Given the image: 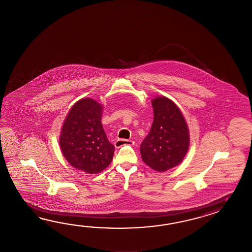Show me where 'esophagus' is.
I'll return each mask as SVG.
<instances>
[{"label": "esophagus", "instance_id": "1", "mask_svg": "<svg viewBox=\"0 0 252 252\" xmlns=\"http://www.w3.org/2000/svg\"><path fill=\"white\" fill-rule=\"evenodd\" d=\"M115 147L119 149V148H121L122 146H124V145H129V146H132L134 145L133 140H129V139H117L116 141H115Z\"/></svg>", "mask_w": 252, "mask_h": 252}]
</instances>
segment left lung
<instances>
[{
  "label": "left lung",
  "mask_w": 252,
  "mask_h": 252,
  "mask_svg": "<svg viewBox=\"0 0 252 252\" xmlns=\"http://www.w3.org/2000/svg\"><path fill=\"white\" fill-rule=\"evenodd\" d=\"M154 120L150 133L140 145L145 164L156 171L164 172L182 162L189 148L188 124L180 109L170 99L152 100Z\"/></svg>",
  "instance_id": "left-lung-1"
}]
</instances>
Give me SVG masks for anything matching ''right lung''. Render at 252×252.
Instances as JSON below:
<instances>
[{
    "label": "right lung",
    "instance_id": "right-lung-1",
    "mask_svg": "<svg viewBox=\"0 0 252 252\" xmlns=\"http://www.w3.org/2000/svg\"><path fill=\"white\" fill-rule=\"evenodd\" d=\"M102 104L92 98L75 102L64 119L59 146L71 166L87 174H97L113 160L115 147L102 128Z\"/></svg>",
    "mask_w": 252,
    "mask_h": 252
}]
</instances>
